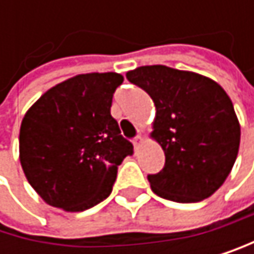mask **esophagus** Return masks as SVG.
I'll use <instances>...</instances> for the list:
<instances>
[{"mask_svg": "<svg viewBox=\"0 0 254 254\" xmlns=\"http://www.w3.org/2000/svg\"><path fill=\"white\" fill-rule=\"evenodd\" d=\"M132 143H134V149L138 151V149L141 148V144H143V137H141V135H137V137L134 138Z\"/></svg>", "mask_w": 254, "mask_h": 254, "instance_id": "esophagus-1", "label": "esophagus"}]
</instances>
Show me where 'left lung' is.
<instances>
[{
    "instance_id": "obj_1",
    "label": "left lung",
    "mask_w": 254,
    "mask_h": 254,
    "mask_svg": "<svg viewBox=\"0 0 254 254\" xmlns=\"http://www.w3.org/2000/svg\"><path fill=\"white\" fill-rule=\"evenodd\" d=\"M126 79L151 96V137L164 151V168L148 175L158 196L198 202L213 195L236 161L241 126L224 88L202 74L166 65H144Z\"/></svg>"
}]
</instances>
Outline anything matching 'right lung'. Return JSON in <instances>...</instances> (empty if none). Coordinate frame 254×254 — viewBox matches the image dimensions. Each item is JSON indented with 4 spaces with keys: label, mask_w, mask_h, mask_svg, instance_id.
<instances>
[{
    "label": "right lung",
    "mask_w": 254,
    "mask_h": 254,
    "mask_svg": "<svg viewBox=\"0 0 254 254\" xmlns=\"http://www.w3.org/2000/svg\"><path fill=\"white\" fill-rule=\"evenodd\" d=\"M119 73H86L45 91L25 113L19 161L27 181L53 207L82 212L113 190L119 164L132 154L111 116Z\"/></svg>",
    "instance_id": "right-lung-1"
}]
</instances>
